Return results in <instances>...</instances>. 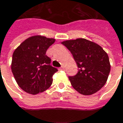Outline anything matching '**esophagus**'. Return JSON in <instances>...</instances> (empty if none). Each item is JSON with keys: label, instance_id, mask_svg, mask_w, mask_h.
Masks as SVG:
<instances>
[{"label": "esophagus", "instance_id": "1", "mask_svg": "<svg viewBox=\"0 0 123 123\" xmlns=\"http://www.w3.org/2000/svg\"><path fill=\"white\" fill-rule=\"evenodd\" d=\"M60 70H65V68H64L63 66H62V67H61V68H60Z\"/></svg>", "mask_w": 123, "mask_h": 123}]
</instances>
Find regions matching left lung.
<instances>
[{
  "label": "left lung",
  "mask_w": 123,
  "mask_h": 123,
  "mask_svg": "<svg viewBox=\"0 0 123 123\" xmlns=\"http://www.w3.org/2000/svg\"><path fill=\"white\" fill-rule=\"evenodd\" d=\"M73 55L79 71L69 77L73 87L80 94L92 95L106 83L110 70L109 58L98 44L82 38L62 42Z\"/></svg>",
  "instance_id": "1"
}]
</instances>
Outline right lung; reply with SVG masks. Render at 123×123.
Listing matches in <instances>:
<instances>
[{
	"label": "right lung",
	"mask_w": 123,
	"mask_h": 123,
	"mask_svg": "<svg viewBox=\"0 0 123 123\" xmlns=\"http://www.w3.org/2000/svg\"><path fill=\"white\" fill-rule=\"evenodd\" d=\"M55 39L34 35L25 39L12 54L11 70L19 86L31 94L46 90L58 70L50 65L46 50Z\"/></svg>",
	"instance_id": "1"
}]
</instances>
